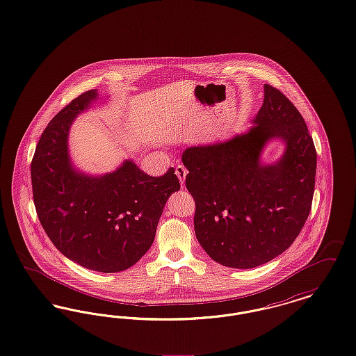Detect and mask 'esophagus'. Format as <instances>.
<instances>
[{
  "instance_id": "1",
  "label": "esophagus",
  "mask_w": 356,
  "mask_h": 356,
  "mask_svg": "<svg viewBox=\"0 0 356 356\" xmlns=\"http://www.w3.org/2000/svg\"><path fill=\"white\" fill-rule=\"evenodd\" d=\"M186 173H188V170H186L184 165H177L176 167V176L179 177V180H180L183 186H184V181H186Z\"/></svg>"
}]
</instances>
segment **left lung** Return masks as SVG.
<instances>
[{"mask_svg":"<svg viewBox=\"0 0 356 356\" xmlns=\"http://www.w3.org/2000/svg\"><path fill=\"white\" fill-rule=\"evenodd\" d=\"M244 134L227 141L188 147L195 234L216 263L248 270L283 254L311 211L316 151L305 119L287 97L264 84V102ZM272 139L285 143L275 163L261 161Z\"/></svg>","mask_w":356,"mask_h":356,"instance_id":"obj_1","label":"left lung"}]
</instances>
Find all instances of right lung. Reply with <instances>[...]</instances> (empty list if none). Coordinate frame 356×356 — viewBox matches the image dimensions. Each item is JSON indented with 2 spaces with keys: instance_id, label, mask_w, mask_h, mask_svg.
Segmentation results:
<instances>
[{
  "instance_id": "1",
  "label": "right lung",
  "mask_w": 356,
  "mask_h": 356,
  "mask_svg": "<svg viewBox=\"0 0 356 356\" xmlns=\"http://www.w3.org/2000/svg\"><path fill=\"white\" fill-rule=\"evenodd\" d=\"M88 90L60 111L40 137L31 175L38 220L54 247L92 271L128 270L151 248L164 205L180 189L175 170L160 177L132 160L99 176L77 170L69 156L73 120L97 102Z\"/></svg>"
}]
</instances>
